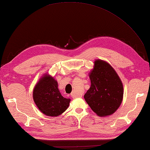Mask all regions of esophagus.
I'll list each match as a JSON object with an SVG mask.
<instances>
[{"instance_id": "esophagus-1", "label": "esophagus", "mask_w": 150, "mask_h": 150, "mask_svg": "<svg viewBox=\"0 0 150 150\" xmlns=\"http://www.w3.org/2000/svg\"><path fill=\"white\" fill-rule=\"evenodd\" d=\"M72 98H79V97H81V95H75L74 93H72L71 95Z\"/></svg>"}]
</instances>
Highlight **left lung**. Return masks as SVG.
<instances>
[{
  "instance_id": "obj_1",
  "label": "left lung",
  "mask_w": 150,
  "mask_h": 150,
  "mask_svg": "<svg viewBox=\"0 0 150 150\" xmlns=\"http://www.w3.org/2000/svg\"><path fill=\"white\" fill-rule=\"evenodd\" d=\"M94 63L89 75L91 87L83 97L98 116H110L116 112L122 102L123 83L108 62L97 59Z\"/></svg>"
}]
</instances>
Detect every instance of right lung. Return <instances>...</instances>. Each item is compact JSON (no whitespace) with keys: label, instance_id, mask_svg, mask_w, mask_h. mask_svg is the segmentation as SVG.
<instances>
[{"label":"right lung","instance_id":"obj_1","mask_svg":"<svg viewBox=\"0 0 150 150\" xmlns=\"http://www.w3.org/2000/svg\"><path fill=\"white\" fill-rule=\"evenodd\" d=\"M34 103L41 112L48 116H58L68 109L70 99L61 95L58 83L50 75L44 74L33 90Z\"/></svg>","mask_w":150,"mask_h":150}]
</instances>
